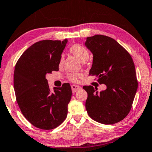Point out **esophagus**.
Segmentation results:
<instances>
[{"instance_id": "esophagus-1", "label": "esophagus", "mask_w": 152, "mask_h": 152, "mask_svg": "<svg viewBox=\"0 0 152 152\" xmlns=\"http://www.w3.org/2000/svg\"><path fill=\"white\" fill-rule=\"evenodd\" d=\"M71 89L72 92H75L77 91H80V90L81 89V87L80 86H77V85H72L71 86Z\"/></svg>"}]
</instances>
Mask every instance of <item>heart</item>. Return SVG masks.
Listing matches in <instances>:
<instances>
[{
    "mask_svg": "<svg viewBox=\"0 0 152 152\" xmlns=\"http://www.w3.org/2000/svg\"><path fill=\"white\" fill-rule=\"evenodd\" d=\"M70 52L75 56L81 62H85L86 61L88 60L89 58V53L88 50L83 47V46L80 45H72L70 49ZM64 64V58L61 57L60 60V66H62ZM80 76V74H72L70 75L69 79L72 81H77L78 77Z\"/></svg>",
    "mask_w": 152,
    "mask_h": 152,
    "instance_id": "b5f03b06",
    "label": "heart"
}]
</instances>
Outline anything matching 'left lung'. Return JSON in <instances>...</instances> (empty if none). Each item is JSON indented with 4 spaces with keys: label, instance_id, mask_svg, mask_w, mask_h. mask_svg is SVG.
Wrapping results in <instances>:
<instances>
[{
    "label": "left lung",
    "instance_id": "8db88e82",
    "mask_svg": "<svg viewBox=\"0 0 152 152\" xmlns=\"http://www.w3.org/2000/svg\"><path fill=\"white\" fill-rule=\"evenodd\" d=\"M84 45L93 55L89 75L98 77L106 89L98 91L84 86L88 98L86 108L90 117L102 124L118 123L128 114L138 82L134 64L128 52L115 39L103 35L86 38Z\"/></svg>",
    "mask_w": 152,
    "mask_h": 152
}]
</instances>
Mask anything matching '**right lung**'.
<instances>
[{
	"mask_svg": "<svg viewBox=\"0 0 152 152\" xmlns=\"http://www.w3.org/2000/svg\"><path fill=\"white\" fill-rule=\"evenodd\" d=\"M68 39L39 41L30 46L18 60L14 74L17 103L25 117L35 127L52 129L67 116L72 95L71 86L50 91L47 74L59 71L61 53Z\"/></svg>",
	"mask_w": 152,
	"mask_h": 152,
	"instance_id": "obj_1",
	"label": "right lung"
}]
</instances>
